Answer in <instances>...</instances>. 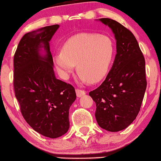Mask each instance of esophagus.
<instances>
[{
    "instance_id": "esophagus-1",
    "label": "esophagus",
    "mask_w": 161,
    "mask_h": 161,
    "mask_svg": "<svg viewBox=\"0 0 161 161\" xmlns=\"http://www.w3.org/2000/svg\"><path fill=\"white\" fill-rule=\"evenodd\" d=\"M76 93H77V96L78 97H80L84 96V95L86 94L85 91H83V90L78 89V88H77V89H76Z\"/></svg>"
}]
</instances>
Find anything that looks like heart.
<instances>
[{"label":"heart","instance_id":"heart-1","mask_svg":"<svg viewBox=\"0 0 161 161\" xmlns=\"http://www.w3.org/2000/svg\"><path fill=\"white\" fill-rule=\"evenodd\" d=\"M114 53V42L109 36L80 33L67 40L53 60L63 78L73 73L77 64L80 81L96 83L108 74Z\"/></svg>","mask_w":161,"mask_h":161}]
</instances>
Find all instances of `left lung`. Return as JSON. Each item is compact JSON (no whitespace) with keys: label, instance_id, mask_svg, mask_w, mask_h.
I'll use <instances>...</instances> for the list:
<instances>
[{"label":"left lung","instance_id":"left-lung-1","mask_svg":"<svg viewBox=\"0 0 161 161\" xmlns=\"http://www.w3.org/2000/svg\"><path fill=\"white\" fill-rule=\"evenodd\" d=\"M98 20L113 31L117 53L105 80L89 95L96 103L98 125L117 132L127 128L140 111L147 87L145 60L132 32L112 19Z\"/></svg>","mask_w":161,"mask_h":161}]
</instances>
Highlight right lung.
Instances as JSON below:
<instances>
[{
	"instance_id": "1",
	"label": "right lung",
	"mask_w": 161,
	"mask_h": 161,
	"mask_svg": "<svg viewBox=\"0 0 161 161\" xmlns=\"http://www.w3.org/2000/svg\"><path fill=\"white\" fill-rule=\"evenodd\" d=\"M60 26L27 33L14 57V88L24 118L41 135L57 138L70 127L74 87L56 78L49 42Z\"/></svg>"
}]
</instances>
